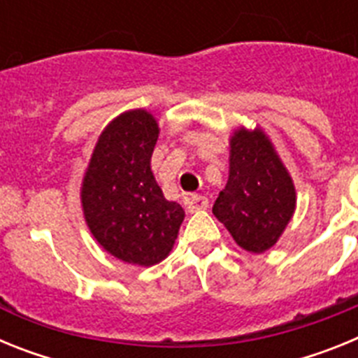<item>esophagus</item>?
I'll list each match as a JSON object with an SVG mask.
<instances>
[{"mask_svg": "<svg viewBox=\"0 0 358 358\" xmlns=\"http://www.w3.org/2000/svg\"><path fill=\"white\" fill-rule=\"evenodd\" d=\"M186 208H188L189 213H195V211H202L208 208V199L202 197V195H192L186 201Z\"/></svg>", "mask_w": 358, "mask_h": 358, "instance_id": "obj_1", "label": "esophagus"}]
</instances>
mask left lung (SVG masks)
Listing matches in <instances>:
<instances>
[{
  "label": "left lung",
  "mask_w": 358,
  "mask_h": 358,
  "mask_svg": "<svg viewBox=\"0 0 358 358\" xmlns=\"http://www.w3.org/2000/svg\"><path fill=\"white\" fill-rule=\"evenodd\" d=\"M296 186L262 127L235 129L229 138V177L213 215L243 251L276 245L296 211Z\"/></svg>",
  "instance_id": "8db88e82"
}]
</instances>
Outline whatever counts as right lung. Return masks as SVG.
I'll return each mask as SVG.
<instances>
[{"label":"right lung","mask_w":358,"mask_h":358,"mask_svg":"<svg viewBox=\"0 0 358 358\" xmlns=\"http://www.w3.org/2000/svg\"><path fill=\"white\" fill-rule=\"evenodd\" d=\"M159 125L147 109L110 120L98 136L80 185L91 235L109 255L140 267L163 262L185 220L181 204L166 201L150 159Z\"/></svg>","instance_id":"add662e5"}]
</instances>
